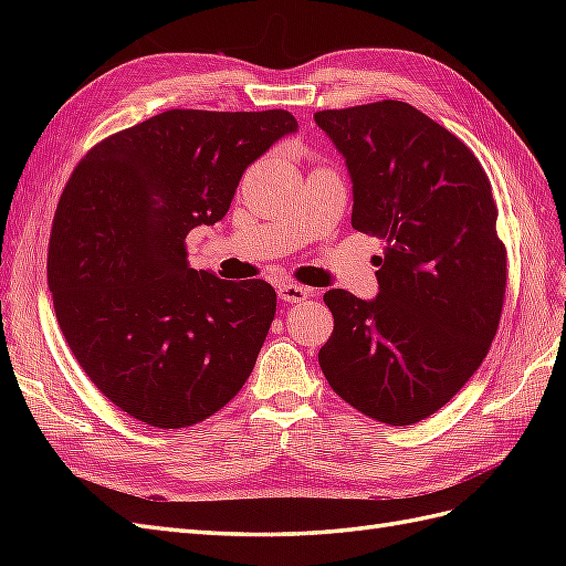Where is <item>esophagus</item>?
<instances>
[{
  "instance_id": "34e87169",
  "label": "esophagus",
  "mask_w": 566,
  "mask_h": 566,
  "mask_svg": "<svg viewBox=\"0 0 566 566\" xmlns=\"http://www.w3.org/2000/svg\"><path fill=\"white\" fill-rule=\"evenodd\" d=\"M310 295H312V290H310V287H302V285H297V283H281V285H279V297H281L283 302H290V304L304 302Z\"/></svg>"
}]
</instances>
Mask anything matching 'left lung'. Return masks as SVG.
I'll list each match as a JSON object with an SVG mask.
<instances>
[{
	"mask_svg": "<svg viewBox=\"0 0 566 566\" xmlns=\"http://www.w3.org/2000/svg\"><path fill=\"white\" fill-rule=\"evenodd\" d=\"M345 158L352 227L385 241L378 295H323L335 328L318 364L337 397L368 418H430L482 366L503 312L507 254L474 153L403 101L321 111Z\"/></svg>",
	"mask_w": 566,
	"mask_h": 566,
	"instance_id": "obj_1",
	"label": "left lung"
}]
</instances>
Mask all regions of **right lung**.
<instances>
[{
    "mask_svg": "<svg viewBox=\"0 0 566 566\" xmlns=\"http://www.w3.org/2000/svg\"><path fill=\"white\" fill-rule=\"evenodd\" d=\"M287 111H165L96 144L49 238L46 279L67 347L117 408L160 430L210 418L245 385L276 290L191 269L186 235L217 224Z\"/></svg>",
    "mask_w": 566,
    "mask_h": 566,
    "instance_id": "right-lung-1",
    "label": "right lung"
}]
</instances>
